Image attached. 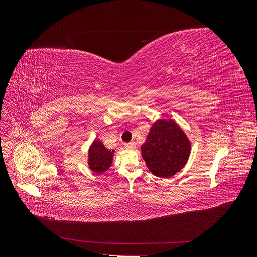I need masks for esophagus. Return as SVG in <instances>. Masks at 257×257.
I'll return each mask as SVG.
<instances>
[{"instance_id": "obj_1", "label": "esophagus", "mask_w": 257, "mask_h": 257, "mask_svg": "<svg viewBox=\"0 0 257 257\" xmlns=\"http://www.w3.org/2000/svg\"><path fill=\"white\" fill-rule=\"evenodd\" d=\"M125 148H126V149H135V148H136V144H135L134 142L127 143V144H125Z\"/></svg>"}]
</instances>
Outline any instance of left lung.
Instances as JSON below:
<instances>
[{"label": "left lung", "instance_id": "left-lung-1", "mask_svg": "<svg viewBox=\"0 0 257 257\" xmlns=\"http://www.w3.org/2000/svg\"><path fill=\"white\" fill-rule=\"evenodd\" d=\"M190 153L191 142L174 120L161 119L153 123L142 146L147 167L160 178H170L180 172Z\"/></svg>", "mask_w": 257, "mask_h": 257}]
</instances>
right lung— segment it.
<instances>
[{"instance_id":"1","label":"right lung","mask_w":257,"mask_h":257,"mask_svg":"<svg viewBox=\"0 0 257 257\" xmlns=\"http://www.w3.org/2000/svg\"><path fill=\"white\" fill-rule=\"evenodd\" d=\"M114 150H108L104 144L95 139L89 148V167L93 173L103 174L112 164Z\"/></svg>"}]
</instances>
